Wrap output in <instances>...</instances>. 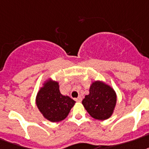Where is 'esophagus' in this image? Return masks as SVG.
Returning <instances> with one entry per match:
<instances>
[{"instance_id": "obj_1", "label": "esophagus", "mask_w": 149, "mask_h": 149, "mask_svg": "<svg viewBox=\"0 0 149 149\" xmlns=\"http://www.w3.org/2000/svg\"><path fill=\"white\" fill-rule=\"evenodd\" d=\"M76 101H77V102H81V101H82V97H81V96H79L78 98L76 99Z\"/></svg>"}]
</instances>
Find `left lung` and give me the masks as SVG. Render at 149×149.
<instances>
[{"mask_svg":"<svg viewBox=\"0 0 149 149\" xmlns=\"http://www.w3.org/2000/svg\"><path fill=\"white\" fill-rule=\"evenodd\" d=\"M116 100V93L112 87L102 81H95L90 86L89 94L86 95L82 103L93 118L106 120L113 113Z\"/></svg>","mask_w":149,"mask_h":149,"instance_id":"left-lung-1","label":"left lung"}]
</instances>
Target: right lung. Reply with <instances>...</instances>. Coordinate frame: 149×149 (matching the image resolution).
I'll use <instances>...</instances> for the list:
<instances>
[{"label":"right lung","mask_w":149,"mask_h":149,"mask_svg":"<svg viewBox=\"0 0 149 149\" xmlns=\"http://www.w3.org/2000/svg\"><path fill=\"white\" fill-rule=\"evenodd\" d=\"M58 82L48 79L36 97V104L43 117L52 123L63 120L68 116L75 101L60 93Z\"/></svg>","instance_id":"add662e5"}]
</instances>
